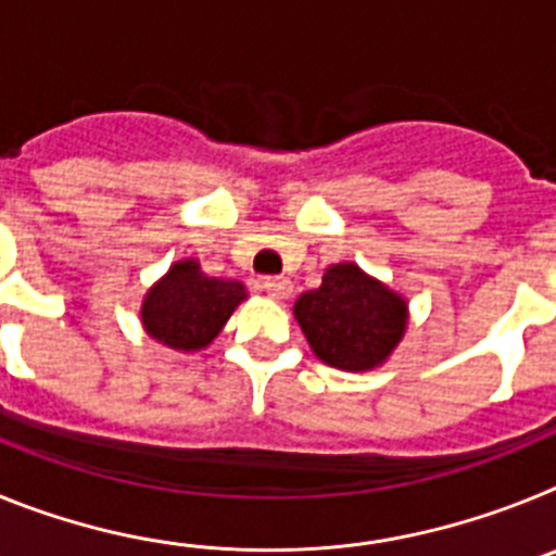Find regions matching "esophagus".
I'll use <instances>...</instances> for the list:
<instances>
[{
	"instance_id": "1",
	"label": "esophagus",
	"mask_w": 556,
	"mask_h": 556,
	"mask_svg": "<svg viewBox=\"0 0 556 556\" xmlns=\"http://www.w3.org/2000/svg\"><path fill=\"white\" fill-rule=\"evenodd\" d=\"M262 289L269 298H275V301H287L289 294H292V281L281 278V275H269V278L262 281Z\"/></svg>"
}]
</instances>
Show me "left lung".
<instances>
[{
  "mask_svg": "<svg viewBox=\"0 0 556 556\" xmlns=\"http://www.w3.org/2000/svg\"><path fill=\"white\" fill-rule=\"evenodd\" d=\"M294 320L314 356L337 370L362 372L390 358L404 339L409 312L401 294L345 262L326 269L320 289L294 301Z\"/></svg>",
  "mask_w": 556,
  "mask_h": 556,
  "instance_id": "obj_1",
  "label": "left lung"
}]
</instances>
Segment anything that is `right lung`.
I'll return each mask as SVG.
<instances>
[{
	"label": "right lung",
	"mask_w": 556,
	"mask_h": 556,
	"mask_svg": "<svg viewBox=\"0 0 556 556\" xmlns=\"http://www.w3.org/2000/svg\"><path fill=\"white\" fill-rule=\"evenodd\" d=\"M248 289L228 278H208L194 258L175 262L141 303V323L172 351H203L214 342Z\"/></svg>",
	"instance_id": "add662e5"
}]
</instances>
